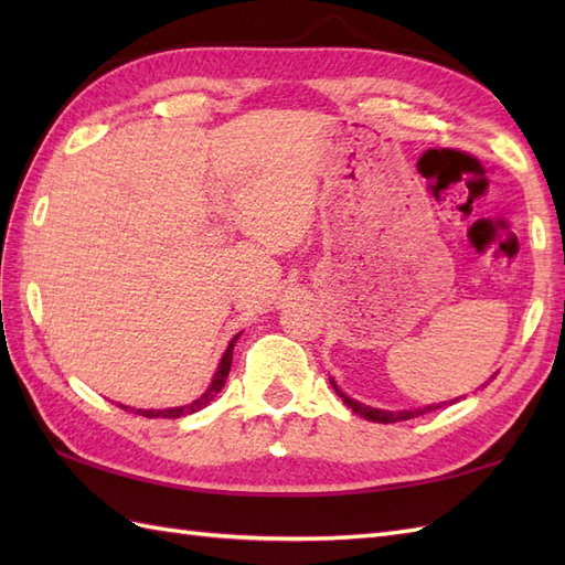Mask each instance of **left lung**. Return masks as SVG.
Returning <instances> with one entry per match:
<instances>
[{"instance_id":"8db88e82","label":"left lung","mask_w":565,"mask_h":565,"mask_svg":"<svg viewBox=\"0 0 565 565\" xmlns=\"http://www.w3.org/2000/svg\"><path fill=\"white\" fill-rule=\"evenodd\" d=\"M330 383H332V386H334V391H338L340 398L344 401V405H350L356 415H362V417L371 419V423H383V425H388V423H403V419H411V417H417V415H425V413H429V411H437L435 405L419 407V411H401V413L379 411V407H369V405H362V403L352 401L350 395H344V393L338 388V383H334V381H330ZM451 403H454V401H451Z\"/></svg>"}]
</instances>
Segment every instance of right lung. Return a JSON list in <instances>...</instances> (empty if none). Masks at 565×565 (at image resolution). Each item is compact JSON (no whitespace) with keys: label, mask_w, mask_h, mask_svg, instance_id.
<instances>
[{"label":"right lung","mask_w":565,"mask_h":565,"mask_svg":"<svg viewBox=\"0 0 565 565\" xmlns=\"http://www.w3.org/2000/svg\"><path fill=\"white\" fill-rule=\"evenodd\" d=\"M237 338H239V334H235V338L231 340V344H227V350H225L221 364H218V371H215V374H213V381H211L209 391L203 393L201 398H196L194 403L179 405V407H167V411H136V407H128V405H121V407H124V411H130V413L142 415V417H150V419L152 417H172L174 419V417H184V415H191V413H199L201 407H206L215 398V393H218L225 386L227 371H231V364H233V347H235Z\"/></svg>","instance_id":"right-lung-1"}]
</instances>
